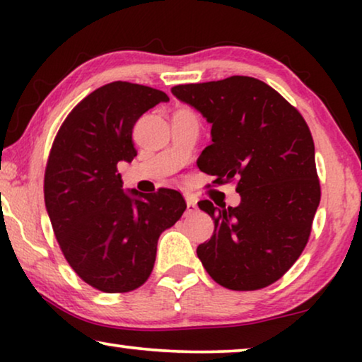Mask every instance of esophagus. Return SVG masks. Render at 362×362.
<instances>
[{
  "label": "esophagus",
  "mask_w": 362,
  "mask_h": 362,
  "mask_svg": "<svg viewBox=\"0 0 362 362\" xmlns=\"http://www.w3.org/2000/svg\"><path fill=\"white\" fill-rule=\"evenodd\" d=\"M186 204H187L186 216H191V214H194V212L197 211V206H196V202L192 201V199H187V201H186Z\"/></svg>",
  "instance_id": "esophagus-1"
}]
</instances>
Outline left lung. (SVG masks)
I'll use <instances>...</instances> for the list:
<instances>
[{
    "label": "left lung",
    "mask_w": 362,
    "mask_h": 362,
    "mask_svg": "<svg viewBox=\"0 0 362 362\" xmlns=\"http://www.w3.org/2000/svg\"><path fill=\"white\" fill-rule=\"evenodd\" d=\"M171 92L212 123V145L202 150L197 168L214 176L212 186L234 182L240 194L237 207L197 202L214 221V234L199 244L197 257L229 290L275 284L308 244L321 199L305 118L275 88L247 76Z\"/></svg>",
    "instance_id": "1"
}]
</instances>
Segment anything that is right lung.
Returning a JSON list of instances; mask_svg holds the SVG:
<instances>
[{
    "label": "right lung",
    "mask_w": 362,
    "mask_h": 362,
    "mask_svg": "<svg viewBox=\"0 0 362 362\" xmlns=\"http://www.w3.org/2000/svg\"><path fill=\"white\" fill-rule=\"evenodd\" d=\"M168 100L140 83H107L72 108L49 151L44 201L54 235L72 270L105 293H127L150 279L161 232L186 209L181 192L168 187L125 194L117 168L136 156L138 118Z\"/></svg>",
    "instance_id": "add662e5"
}]
</instances>
